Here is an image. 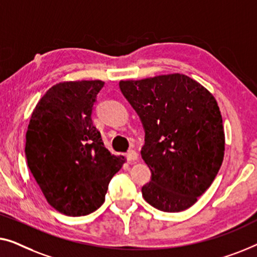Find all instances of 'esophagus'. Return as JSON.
<instances>
[{"instance_id":"34e87169","label":"esophagus","mask_w":257,"mask_h":257,"mask_svg":"<svg viewBox=\"0 0 257 257\" xmlns=\"http://www.w3.org/2000/svg\"><path fill=\"white\" fill-rule=\"evenodd\" d=\"M125 157H127V160L129 162H135V161H137V158H139V154H137L135 150L130 149L128 153L125 154Z\"/></svg>"}]
</instances>
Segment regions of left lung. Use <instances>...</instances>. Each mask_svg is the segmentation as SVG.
Returning <instances> with one entry per match:
<instances>
[{"instance_id": "1", "label": "left lung", "mask_w": 257, "mask_h": 257, "mask_svg": "<svg viewBox=\"0 0 257 257\" xmlns=\"http://www.w3.org/2000/svg\"><path fill=\"white\" fill-rule=\"evenodd\" d=\"M120 89L146 133L141 155L151 178L143 198L163 212L191 207L223 161L225 134L214 96L179 73L120 81Z\"/></svg>"}]
</instances>
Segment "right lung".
Wrapping results in <instances>:
<instances>
[{
	"mask_svg": "<svg viewBox=\"0 0 257 257\" xmlns=\"http://www.w3.org/2000/svg\"><path fill=\"white\" fill-rule=\"evenodd\" d=\"M104 82H60L39 100L27 132L25 156L32 176L53 208L81 216L104 201L123 157L104 148L93 125V106Z\"/></svg>",
	"mask_w": 257,
	"mask_h": 257,
	"instance_id": "1",
	"label": "right lung"
}]
</instances>
